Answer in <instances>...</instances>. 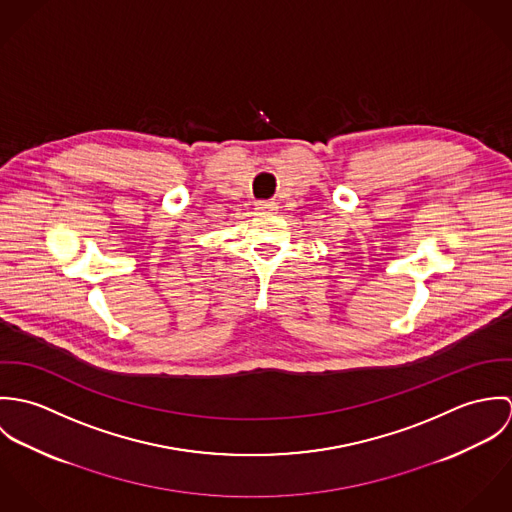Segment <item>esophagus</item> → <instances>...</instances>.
I'll return each mask as SVG.
<instances>
[{
  "instance_id": "obj_1",
  "label": "esophagus",
  "mask_w": 512,
  "mask_h": 512,
  "mask_svg": "<svg viewBox=\"0 0 512 512\" xmlns=\"http://www.w3.org/2000/svg\"><path fill=\"white\" fill-rule=\"evenodd\" d=\"M256 211L270 215V213L278 211V203H276V201H258V203H256Z\"/></svg>"
}]
</instances>
